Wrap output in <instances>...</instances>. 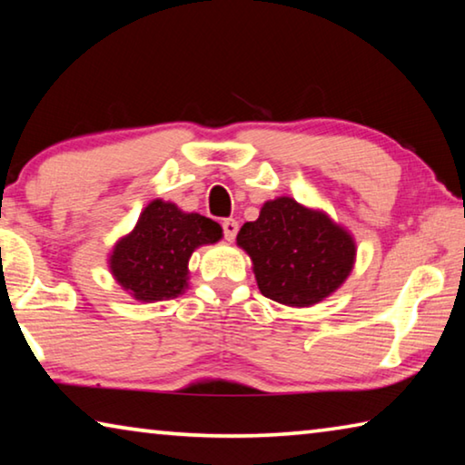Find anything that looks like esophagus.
Here are the masks:
<instances>
[{
	"label": "esophagus",
	"mask_w": 465,
	"mask_h": 465,
	"mask_svg": "<svg viewBox=\"0 0 465 465\" xmlns=\"http://www.w3.org/2000/svg\"><path fill=\"white\" fill-rule=\"evenodd\" d=\"M222 227H223V235H225V240L227 242H233V238L235 235H238V222H235V219H225V222L222 223Z\"/></svg>",
	"instance_id": "obj_1"
}]
</instances>
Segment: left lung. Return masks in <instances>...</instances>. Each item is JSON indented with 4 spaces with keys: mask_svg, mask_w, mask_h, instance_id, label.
<instances>
[{
    "mask_svg": "<svg viewBox=\"0 0 465 465\" xmlns=\"http://www.w3.org/2000/svg\"><path fill=\"white\" fill-rule=\"evenodd\" d=\"M238 246L252 261L258 289L289 308H310L341 289L357 261L351 232L291 196L266 201L242 225Z\"/></svg>",
    "mask_w": 465,
    "mask_h": 465,
    "instance_id": "left-lung-1",
    "label": "left lung"
}]
</instances>
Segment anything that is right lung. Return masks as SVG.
<instances>
[{
    "label": "right lung",
    "instance_id": "obj_1",
    "mask_svg": "<svg viewBox=\"0 0 465 465\" xmlns=\"http://www.w3.org/2000/svg\"><path fill=\"white\" fill-rule=\"evenodd\" d=\"M222 238V225L213 219L153 199L141 211L135 227L113 246L108 271L137 302H166L188 289L193 252Z\"/></svg>",
    "mask_w": 465,
    "mask_h": 465
}]
</instances>
